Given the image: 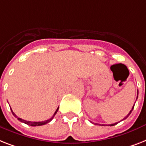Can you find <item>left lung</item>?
<instances>
[{
  "label": "left lung",
  "instance_id": "obj_1",
  "mask_svg": "<svg viewBox=\"0 0 146 146\" xmlns=\"http://www.w3.org/2000/svg\"><path fill=\"white\" fill-rule=\"evenodd\" d=\"M137 98H138V91H137ZM133 107H134V106H133L132 110H131V111H130V112H129L128 114H127V115L126 117H124V119H123V120H124V119H126V118H127V117H128V116L130 115H131V112H132V111H133ZM118 124V123H114V124H109V125H110V126H114L115 124Z\"/></svg>",
  "mask_w": 146,
  "mask_h": 146
}]
</instances>
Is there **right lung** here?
<instances>
[{"mask_svg":"<svg viewBox=\"0 0 146 146\" xmlns=\"http://www.w3.org/2000/svg\"><path fill=\"white\" fill-rule=\"evenodd\" d=\"M58 108L57 109L56 111H55V112H54V115H53V116H52V118H50V119H48V120L44 121H38V122H36V121H25V120H24V119H22V118H19V117H17V116H16V115H15V113H14V112H13V110H12V113H13V115L15 116V118H17L18 120L20 121L21 122H23V123H25V124H28V125H30V126H33V127L41 126V125H44V124H47V123L50 122L52 120L53 118H54V116L55 115V114H56L57 112H58Z\"/></svg>","mask_w":146,"mask_h":146,"instance_id":"add662e5","label":"right lung"}]
</instances>
